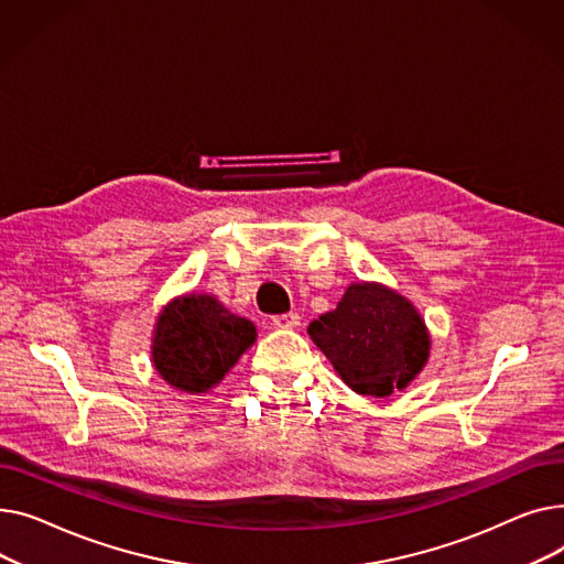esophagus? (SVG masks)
Here are the masks:
<instances>
[{"instance_id": "esophagus-1", "label": "esophagus", "mask_w": 564, "mask_h": 564, "mask_svg": "<svg viewBox=\"0 0 564 564\" xmlns=\"http://www.w3.org/2000/svg\"><path fill=\"white\" fill-rule=\"evenodd\" d=\"M273 325L275 327H282V329H293L301 325V314L297 312H289V314H280L273 318Z\"/></svg>"}]
</instances>
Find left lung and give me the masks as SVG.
Instances as JSON below:
<instances>
[{
    "instance_id": "obj_1",
    "label": "left lung",
    "mask_w": 564,
    "mask_h": 564,
    "mask_svg": "<svg viewBox=\"0 0 564 564\" xmlns=\"http://www.w3.org/2000/svg\"><path fill=\"white\" fill-rule=\"evenodd\" d=\"M307 333L352 391L376 399L405 389L430 357L416 307L378 282L350 284L337 310L312 321Z\"/></svg>"
}]
</instances>
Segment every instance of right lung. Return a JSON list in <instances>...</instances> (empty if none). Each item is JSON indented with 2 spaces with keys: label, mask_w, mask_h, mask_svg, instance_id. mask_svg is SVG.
Masks as SVG:
<instances>
[{
  "label": "right lung",
  "mask_w": 564,
  "mask_h": 564,
  "mask_svg": "<svg viewBox=\"0 0 564 564\" xmlns=\"http://www.w3.org/2000/svg\"><path fill=\"white\" fill-rule=\"evenodd\" d=\"M254 339L252 321L231 314L209 293H186L161 310L152 361L171 387L205 393L229 373Z\"/></svg>",
  "instance_id": "add662e5"
}]
</instances>
